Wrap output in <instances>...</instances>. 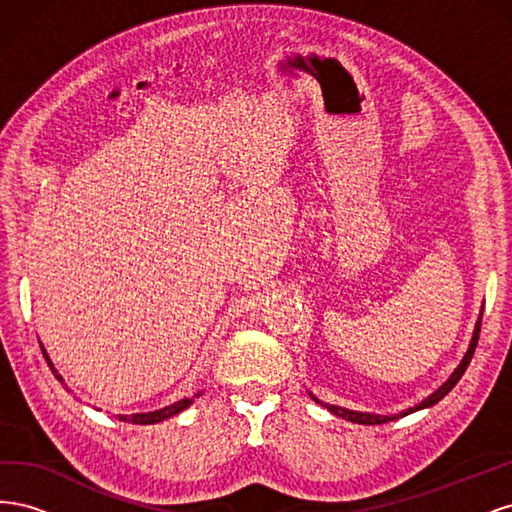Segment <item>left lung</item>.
I'll use <instances>...</instances> for the list:
<instances>
[{
  "label": "left lung",
  "mask_w": 512,
  "mask_h": 512,
  "mask_svg": "<svg viewBox=\"0 0 512 512\" xmlns=\"http://www.w3.org/2000/svg\"><path fill=\"white\" fill-rule=\"evenodd\" d=\"M480 320H483V314L478 316V322H476V329H474V335H472V342H470V348H468V352H466V356H463V361H461V365L455 369V374L448 378L440 389L436 391V393H431L427 399H423L421 404L418 406H414V408H410V410H406V412H399V414H393V416H380V414H367V412H354V410H346V408H339V406H329V404H324L327 406V410H331L335 416H342V418H346V421H352V423H361V425H382V423H389V421H395L397 416H406V414H410V412H416V410H423V408H429V406H433V404H438V401L453 389V386L459 382V378L463 376V371L468 369V365H470V361H472V354H474V350H476V344H478V335H480ZM316 399V397H314ZM318 401V399H316ZM318 404H322V401H318Z\"/></svg>",
  "instance_id": "1"
}]
</instances>
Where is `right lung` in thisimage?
Returning a JSON list of instances; mask_svg holds the SVG:
<instances>
[{
  "label": "right lung",
  "mask_w": 512,
  "mask_h": 512,
  "mask_svg": "<svg viewBox=\"0 0 512 512\" xmlns=\"http://www.w3.org/2000/svg\"><path fill=\"white\" fill-rule=\"evenodd\" d=\"M42 354H44L46 363H49L51 371L55 374V378H57L59 382H64V380H61V376L57 374V369L53 367V363H51L49 356H46L44 348H42ZM190 404H192V399H181V401H177V404L168 406V408H162V410H156V412H147V414H130V416H128V414H119V421L134 423V425H151V423H160V421H164V418H168V416L179 414L181 410H185V408H188Z\"/></svg>",
  "instance_id": "right-lung-1"
}]
</instances>
